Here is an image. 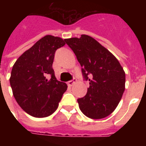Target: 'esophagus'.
I'll use <instances>...</instances> for the list:
<instances>
[{
    "label": "esophagus",
    "mask_w": 146,
    "mask_h": 146,
    "mask_svg": "<svg viewBox=\"0 0 146 146\" xmlns=\"http://www.w3.org/2000/svg\"><path fill=\"white\" fill-rule=\"evenodd\" d=\"M76 82H77V80H76L75 78H74V79L72 80H70V81H69V82H67V85L71 87V86H73V84H74V83H75Z\"/></svg>",
    "instance_id": "obj_1"
}]
</instances>
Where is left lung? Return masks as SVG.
<instances>
[{"instance_id":"obj_1","label":"left lung","mask_w":146,"mask_h":146,"mask_svg":"<svg viewBox=\"0 0 146 146\" xmlns=\"http://www.w3.org/2000/svg\"><path fill=\"white\" fill-rule=\"evenodd\" d=\"M64 40L75 54L83 77L90 85L86 96L77 99L80 109L92 119L108 116L117 108L124 92L123 69L109 50L88 35Z\"/></svg>"}]
</instances>
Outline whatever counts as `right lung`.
I'll list each match as a JSON object with an SVG mask.
<instances>
[{"mask_svg":"<svg viewBox=\"0 0 146 146\" xmlns=\"http://www.w3.org/2000/svg\"><path fill=\"white\" fill-rule=\"evenodd\" d=\"M65 40L47 35L26 50L16 60L9 82L13 95L20 108L31 116L44 118L57 110L65 82L57 80L52 69L56 50Z\"/></svg>","mask_w":146,"mask_h":146,"instance_id":"1","label":"right lung"}]
</instances>
